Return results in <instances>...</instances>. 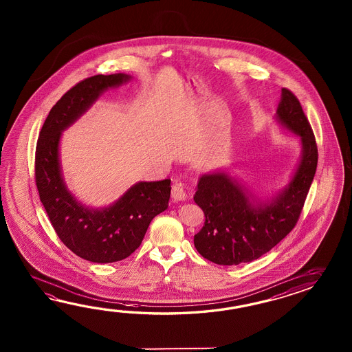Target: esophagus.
<instances>
[{
    "label": "esophagus",
    "mask_w": 352,
    "mask_h": 352,
    "mask_svg": "<svg viewBox=\"0 0 352 352\" xmlns=\"http://www.w3.org/2000/svg\"><path fill=\"white\" fill-rule=\"evenodd\" d=\"M171 195H173L175 201H182L186 199V188L184 187V185L176 182L171 190Z\"/></svg>",
    "instance_id": "obj_1"
}]
</instances>
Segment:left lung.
<instances>
[{"instance_id":"left-lung-1","label":"left lung","mask_w":352,"mask_h":352,"mask_svg":"<svg viewBox=\"0 0 352 352\" xmlns=\"http://www.w3.org/2000/svg\"><path fill=\"white\" fill-rule=\"evenodd\" d=\"M278 120L302 141V160L285 190L270 202L252 205L243 188L224 173L204 175L194 200L205 224L194 236L195 248L210 262L238 265L261 258L292 232L314 181L318 150L314 131L298 98L282 89Z\"/></svg>"}]
</instances>
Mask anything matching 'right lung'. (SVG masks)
I'll return each mask as SVG.
<instances>
[{
	"label": "right lung",
	"mask_w": 352,
	"mask_h": 352,
	"mask_svg": "<svg viewBox=\"0 0 352 352\" xmlns=\"http://www.w3.org/2000/svg\"><path fill=\"white\" fill-rule=\"evenodd\" d=\"M126 74L94 75L75 84L46 117L35 152V182L54 230L74 254L93 263L126 259L141 245L152 219L168 208L171 179L138 182L112 206L84 208L63 182L61 132L85 112L103 90L127 82Z\"/></svg>",
	"instance_id": "1"
}]
</instances>
